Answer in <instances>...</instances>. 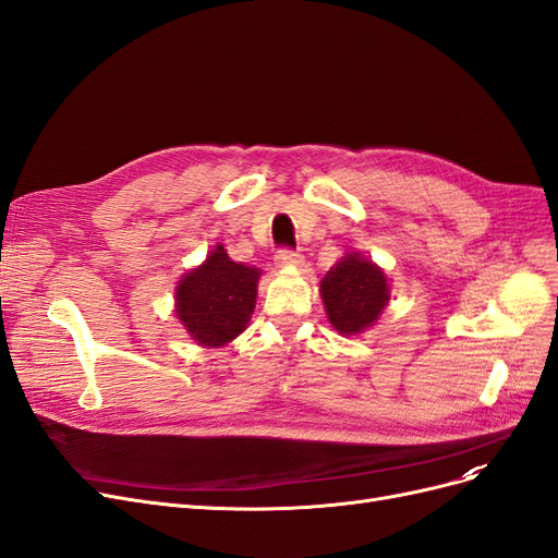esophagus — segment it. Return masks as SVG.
<instances>
[{
  "label": "esophagus",
  "instance_id": "obj_1",
  "mask_svg": "<svg viewBox=\"0 0 558 558\" xmlns=\"http://www.w3.org/2000/svg\"><path fill=\"white\" fill-rule=\"evenodd\" d=\"M276 264L278 266H301L303 264V255L299 251H290V247H282L276 255Z\"/></svg>",
  "mask_w": 558,
  "mask_h": 558
}]
</instances>
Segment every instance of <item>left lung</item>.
<instances>
[{"mask_svg": "<svg viewBox=\"0 0 558 558\" xmlns=\"http://www.w3.org/2000/svg\"><path fill=\"white\" fill-rule=\"evenodd\" d=\"M319 287L328 322L342 336H359L375 326L390 299L386 274L361 253H347Z\"/></svg>", "mask_w": 558, "mask_h": 558, "instance_id": "obj_1", "label": "left lung"}]
</instances>
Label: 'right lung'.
Here are the masks:
<instances>
[{
    "instance_id": "1",
    "label": "right lung",
    "mask_w": 558,
    "mask_h": 558,
    "mask_svg": "<svg viewBox=\"0 0 558 558\" xmlns=\"http://www.w3.org/2000/svg\"><path fill=\"white\" fill-rule=\"evenodd\" d=\"M259 276V268L232 262L218 243L177 287V317L189 336L202 347H222L243 333L255 311Z\"/></svg>"
}]
</instances>
